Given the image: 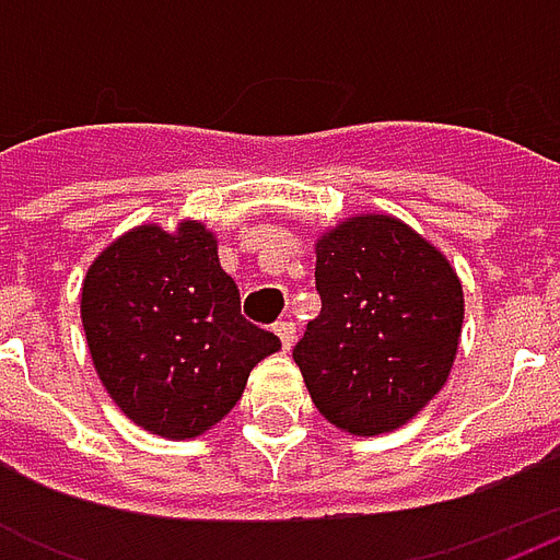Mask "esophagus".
<instances>
[{"instance_id": "1", "label": "esophagus", "mask_w": 560, "mask_h": 560, "mask_svg": "<svg viewBox=\"0 0 560 560\" xmlns=\"http://www.w3.org/2000/svg\"><path fill=\"white\" fill-rule=\"evenodd\" d=\"M276 336L281 339V348L291 351L293 339H296V324H293V320H279V324H276Z\"/></svg>"}]
</instances>
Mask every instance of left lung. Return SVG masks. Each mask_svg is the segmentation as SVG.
<instances>
[{
    "mask_svg": "<svg viewBox=\"0 0 560 560\" xmlns=\"http://www.w3.org/2000/svg\"><path fill=\"white\" fill-rule=\"evenodd\" d=\"M320 315L293 348L315 408L341 432L399 429L438 396L462 336V281L393 215H353L317 240Z\"/></svg>",
    "mask_w": 560,
    "mask_h": 560,
    "instance_id": "8db88e82",
    "label": "left lung"
}]
</instances>
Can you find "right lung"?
I'll list each match as a JSON object with an SVG mask.
<instances>
[{"label":"right lung","instance_id":"add662e5","mask_svg":"<svg viewBox=\"0 0 560 560\" xmlns=\"http://www.w3.org/2000/svg\"><path fill=\"white\" fill-rule=\"evenodd\" d=\"M92 363L128 420L197 438L240 401L248 372L281 348L240 315L219 240L200 221L140 224L92 260L80 293Z\"/></svg>","mask_w":560,"mask_h":560}]
</instances>
